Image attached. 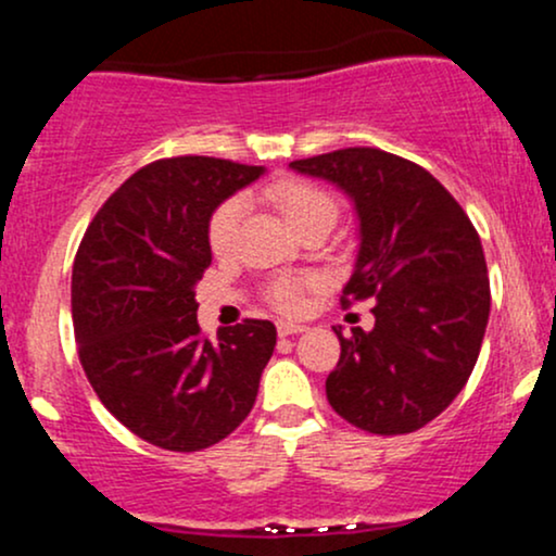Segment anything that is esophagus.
Returning <instances> with one entry per match:
<instances>
[{"mask_svg": "<svg viewBox=\"0 0 556 556\" xmlns=\"http://www.w3.org/2000/svg\"><path fill=\"white\" fill-rule=\"evenodd\" d=\"M308 329L305 324H292V321H277V334L279 337H290V334H303Z\"/></svg>", "mask_w": 556, "mask_h": 556, "instance_id": "esophagus-1", "label": "esophagus"}]
</instances>
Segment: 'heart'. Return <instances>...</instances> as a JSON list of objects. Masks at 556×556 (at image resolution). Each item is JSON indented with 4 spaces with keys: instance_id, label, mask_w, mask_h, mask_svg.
Returning <instances> with one entry per match:
<instances>
[{
    "instance_id": "heart-1",
    "label": "heart",
    "mask_w": 556,
    "mask_h": 556,
    "mask_svg": "<svg viewBox=\"0 0 556 556\" xmlns=\"http://www.w3.org/2000/svg\"><path fill=\"white\" fill-rule=\"evenodd\" d=\"M266 195H269V201L282 212L285 219L298 232L308 225H316V222H331V225L337 222L334 198L308 180H298V177L279 180L266 190ZM242 214H245V198L240 195L227 198L225 203L216 206L212 219H208V245H212L214 253L225 256V253L232 251ZM305 287H308V279L282 277L277 282H271L269 300L279 311H285V314H295V311L303 308Z\"/></svg>"
}]
</instances>
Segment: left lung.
Listing matches in <instances>:
<instances>
[{"label": "left lung", "mask_w": 556, "mask_h": 556, "mask_svg": "<svg viewBox=\"0 0 556 556\" xmlns=\"http://www.w3.org/2000/svg\"><path fill=\"white\" fill-rule=\"evenodd\" d=\"M290 167L342 190L361 245L342 305L374 298L371 331L340 340L327 400L348 424L394 437L424 429L460 394L486 334L481 238L431 172L379 149H342Z\"/></svg>", "instance_id": "8db88e82"}]
</instances>
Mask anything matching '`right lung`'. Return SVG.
Returning <instances> with one entry per match:
<instances>
[{
	"label": "right lung",
	"instance_id": "right-lung-1",
	"mask_svg": "<svg viewBox=\"0 0 556 556\" xmlns=\"http://www.w3.org/2000/svg\"><path fill=\"white\" fill-rule=\"evenodd\" d=\"M264 175L227 159L146 164L99 208L73 264V324L93 392L143 442L206 450L251 413L277 329L245 318L201 337L195 285L212 264L208 219Z\"/></svg>",
	"mask_w": 556,
	"mask_h": 556
}]
</instances>
